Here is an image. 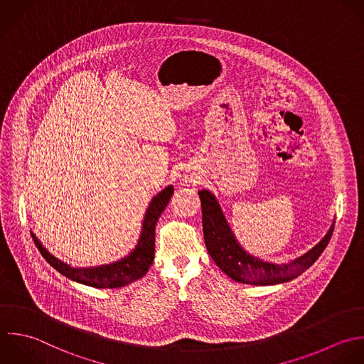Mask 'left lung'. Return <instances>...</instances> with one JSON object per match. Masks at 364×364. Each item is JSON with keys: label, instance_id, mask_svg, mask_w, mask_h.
Instances as JSON below:
<instances>
[{"label": "left lung", "instance_id": "8db88e82", "mask_svg": "<svg viewBox=\"0 0 364 364\" xmlns=\"http://www.w3.org/2000/svg\"><path fill=\"white\" fill-rule=\"evenodd\" d=\"M198 196L201 200L203 231L207 251L225 275L241 284L267 287L285 284L298 278L322 255L335 230L333 220L326 235L312 250L291 262L277 264L255 257L241 245L214 193L203 188L198 191Z\"/></svg>", "mask_w": 364, "mask_h": 364}]
</instances>
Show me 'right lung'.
Here are the masks:
<instances>
[{"label":"right lung","instance_id":"right-lung-1","mask_svg":"<svg viewBox=\"0 0 364 364\" xmlns=\"http://www.w3.org/2000/svg\"><path fill=\"white\" fill-rule=\"evenodd\" d=\"M173 193H174V188L170 184L151 198L146 210V214L143 217L140 235L137 238L134 248L130 250L127 255L109 264L93 265V267H77V265L68 264L59 259L58 257H55L53 254H50L32 231H31V235L36 248L45 258V261L68 279L86 287L99 288V289L122 288L140 279L147 274L154 259L156 224L159 221V217L164 211L166 205L168 204Z\"/></svg>","mask_w":364,"mask_h":364}]
</instances>
